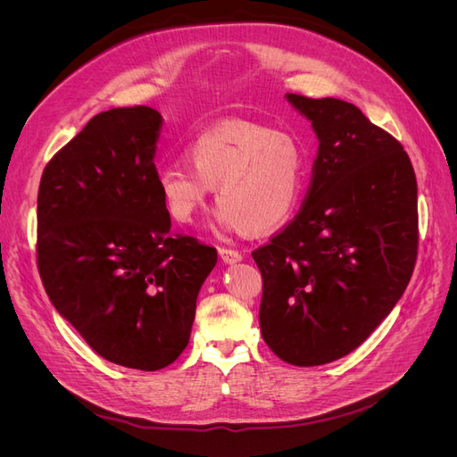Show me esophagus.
Returning a JSON list of instances; mask_svg holds the SVG:
<instances>
[{"instance_id": "obj_1", "label": "esophagus", "mask_w": 457, "mask_h": 457, "mask_svg": "<svg viewBox=\"0 0 457 457\" xmlns=\"http://www.w3.org/2000/svg\"><path fill=\"white\" fill-rule=\"evenodd\" d=\"M219 255H220V259H223V262H227V265L242 261V253L232 250V247H219Z\"/></svg>"}]
</instances>
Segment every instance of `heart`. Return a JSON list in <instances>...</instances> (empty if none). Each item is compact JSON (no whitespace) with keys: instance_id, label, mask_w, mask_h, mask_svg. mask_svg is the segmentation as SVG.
<instances>
[{"instance_id":"b5f03b06","label":"heart","mask_w":457,"mask_h":457,"mask_svg":"<svg viewBox=\"0 0 457 457\" xmlns=\"http://www.w3.org/2000/svg\"><path fill=\"white\" fill-rule=\"evenodd\" d=\"M187 165L170 163L156 175L165 210L190 223L217 187L219 223L234 232L265 234L287 223L307 188L309 156L295 135L247 121L202 133L188 146Z\"/></svg>"}]
</instances>
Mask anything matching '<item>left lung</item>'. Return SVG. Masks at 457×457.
Listing matches in <instances>:
<instances>
[{"instance_id":"obj_1","label":"left lung","mask_w":457,"mask_h":457,"mask_svg":"<svg viewBox=\"0 0 457 457\" xmlns=\"http://www.w3.org/2000/svg\"><path fill=\"white\" fill-rule=\"evenodd\" d=\"M287 101L320 145L301 210L252 253L259 324L284 362L320 366L354 351L404 294L418 259V183L403 145L361 108Z\"/></svg>"}]
</instances>
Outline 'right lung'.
Returning a JSON list of instances; mask_svg holds the SVG:
<instances>
[{
	"label": "right lung",
	"instance_id": "right-lung-1",
	"mask_svg": "<svg viewBox=\"0 0 457 457\" xmlns=\"http://www.w3.org/2000/svg\"><path fill=\"white\" fill-rule=\"evenodd\" d=\"M158 110L112 108L46 165L36 259L46 292L106 361L154 371L190 339L217 250L171 232L156 185Z\"/></svg>",
	"mask_w": 457,
	"mask_h": 457
}]
</instances>
